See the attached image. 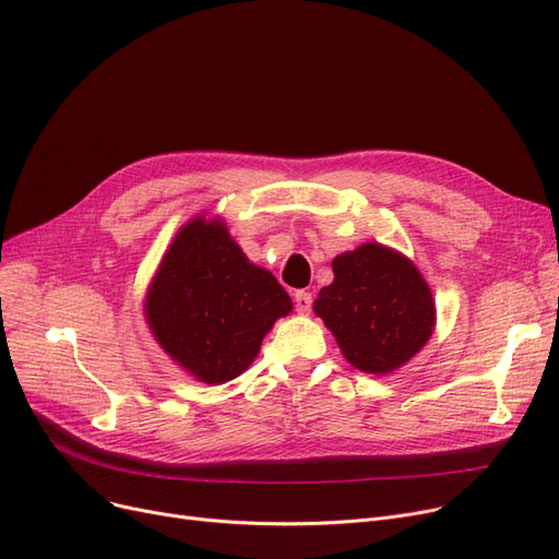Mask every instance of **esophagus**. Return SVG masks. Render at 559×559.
<instances>
[{
  "mask_svg": "<svg viewBox=\"0 0 559 559\" xmlns=\"http://www.w3.org/2000/svg\"><path fill=\"white\" fill-rule=\"evenodd\" d=\"M295 308L301 314L310 312V308H312V295H310V292H304V289L297 292V295H295Z\"/></svg>",
  "mask_w": 559,
  "mask_h": 559,
  "instance_id": "esophagus-1",
  "label": "esophagus"
}]
</instances>
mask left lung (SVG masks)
I'll return each mask as SVG.
<instances>
[{
  "label": "left lung",
  "mask_w": 559,
  "mask_h": 559,
  "mask_svg": "<svg viewBox=\"0 0 559 559\" xmlns=\"http://www.w3.org/2000/svg\"><path fill=\"white\" fill-rule=\"evenodd\" d=\"M333 274L312 308L350 365L390 373L419 354L435 329V301L413 260L367 242L340 253Z\"/></svg>",
  "instance_id": "1"
}]
</instances>
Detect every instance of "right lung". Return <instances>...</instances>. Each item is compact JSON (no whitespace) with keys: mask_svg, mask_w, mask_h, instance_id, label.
Returning <instances> with one entry per match:
<instances>
[{"mask_svg":"<svg viewBox=\"0 0 559 559\" xmlns=\"http://www.w3.org/2000/svg\"><path fill=\"white\" fill-rule=\"evenodd\" d=\"M289 310L274 274L249 262L222 219L203 215L176 233L144 299L160 348L209 385L249 369L262 337Z\"/></svg>","mask_w":559,"mask_h":559,"instance_id":"add662e5","label":"right lung"}]
</instances>
